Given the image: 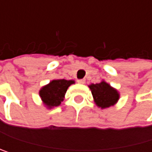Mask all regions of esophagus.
<instances>
[{"label": "esophagus", "mask_w": 152, "mask_h": 152, "mask_svg": "<svg viewBox=\"0 0 152 152\" xmlns=\"http://www.w3.org/2000/svg\"><path fill=\"white\" fill-rule=\"evenodd\" d=\"M77 82L80 83V84H84V83H85V79H80V80H77Z\"/></svg>", "instance_id": "esophagus-1"}]
</instances>
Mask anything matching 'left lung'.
Here are the masks:
<instances>
[{
    "mask_svg": "<svg viewBox=\"0 0 152 152\" xmlns=\"http://www.w3.org/2000/svg\"><path fill=\"white\" fill-rule=\"evenodd\" d=\"M91 90L95 103L102 109L114 105L119 100V93L116 90L111 88L105 81L89 86Z\"/></svg>",
    "mask_w": 152,
    "mask_h": 152,
    "instance_id": "obj_1",
    "label": "left lung"
}]
</instances>
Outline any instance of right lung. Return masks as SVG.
Here are the masks:
<instances>
[{"label": "right lung", "instance_id": "1", "mask_svg": "<svg viewBox=\"0 0 152 152\" xmlns=\"http://www.w3.org/2000/svg\"><path fill=\"white\" fill-rule=\"evenodd\" d=\"M72 83H74V80H67L64 79L50 81L40 91V96L44 104L49 108L59 106L63 101L67 89Z\"/></svg>", "mask_w": 152, "mask_h": 152}]
</instances>
